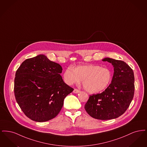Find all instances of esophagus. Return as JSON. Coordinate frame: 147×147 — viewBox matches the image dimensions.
Listing matches in <instances>:
<instances>
[{
  "instance_id": "1",
  "label": "esophagus",
  "mask_w": 147,
  "mask_h": 147,
  "mask_svg": "<svg viewBox=\"0 0 147 147\" xmlns=\"http://www.w3.org/2000/svg\"><path fill=\"white\" fill-rule=\"evenodd\" d=\"M80 92V91L79 90H78L77 89H75L74 90H73V92L75 93V94H77V93H79Z\"/></svg>"
}]
</instances>
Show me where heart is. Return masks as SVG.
Listing matches in <instances>:
<instances>
[{
  "label": "heart",
  "mask_w": 147,
  "mask_h": 147,
  "mask_svg": "<svg viewBox=\"0 0 147 147\" xmlns=\"http://www.w3.org/2000/svg\"><path fill=\"white\" fill-rule=\"evenodd\" d=\"M63 79L69 85L79 84L82 80L85 90L95 94L107 87L111 80V73L109 69L98 65H79L75 69L67 68L63 74Z\"/></svg>",
  "instance_id": "1"
}]
</instances>
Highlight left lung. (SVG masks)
Here are the masks:
<instances>
[{
	"label": "left lung",
	"mask_w": 147,
	"mask_h": 147,
	"mask_svg": "<svg viewBox=\"0 0 147 147\" xmlns=\"http://www.w3.org/2000/svg\"><path fill=\"white\" fill-rule=\"evenodd\" d=\"M102 61L111 63L114 68L111 83L102 92L90 95L84 108L92 117L107 120L119 117L129 107L134 96V77L123 61L109 57Z\"/></svg>",
	"instance_id": "left-lung-1"
}]
</instances>
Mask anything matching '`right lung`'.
<instances>
[{"mask_svg":"<svg viewBox=\"0 0 147 147\" xmlns=\"http://www.w3.org/2000/svg\"><path fill=\"white\" fill-rule=\"evenodd\" d=\"M62 67L43 55L28 58L16 70L14 94L29 119L42 122L60 112L65 98L73 89L63 82Z\"/></svg>","mask_w":147,"mask_h":147,"instance_id":"add662e5","label":"right lung"}]
</instances>
